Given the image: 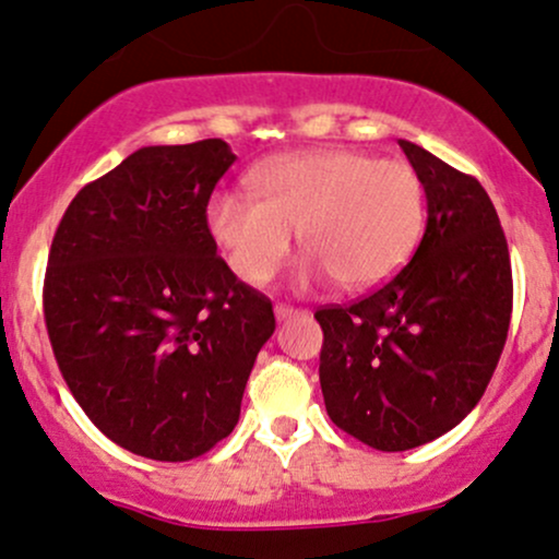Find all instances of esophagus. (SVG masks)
Wrapping results in <instances>:
<instances>
[{
  "label": "esophagus",
  "mask_w": 559,
  "mask_h": 559,
  "mask_svg": "<svg viewBox=\"0 0 559 559\" xmlns=\"http://www.w3.org/2000/svg\"><path fill=\"white\" fill-rule=\"evenodd\" d=\"M301 310H297V307H288V305H275V318L278 320H288L294 316H299Z\"/></svg>",
  "instance_id": "obj_1"
}]
</instances>
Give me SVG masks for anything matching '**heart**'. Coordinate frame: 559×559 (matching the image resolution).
<instances>
[{
    "label": "heart",
    "instance_id": "obj_1",
    "mask_svg": "<svg viewBox=\"0 0 559 559\" xmlns=\"http://www.w3.org/2000/svg\"><path fill=\"white\" fill-rule=\"evenodd\" d=\"M252 194L210 197L207 230L243 284L262 286L284 265L297 230L305 281L370 288L413 254L426 191L413 165L352 150L273 157L249 173Z\"/></svg>",
    "mask_w": 559,
    "mask_h": 559
}]
</instances>
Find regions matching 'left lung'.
<instances>
[{
	"mask_svg": "<svg viewBox=\"0 0 559 559\" xmlns=\"http://www.w3.org/2000/svg\"><path fill=\"white\" fill-rule=\"evenodd\" d=\"M400 146L428 202L413 260L368 297L316 312L329 418L381 452L428 444L476 407L512 312L510 252L484 186Z\"/></svg>",
	"mask_w": 559,
	"mask_h": 559,
	"instance_id": "obj_1",
	"label": "left lung"
}]
</instances>
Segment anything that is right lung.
<instances>
[{
    "mask_svg": "<svg viewBox=\"0 0 559 559\" xmlns=\"http://www.w3.org/2000/svg\"><path fill=\"white\" fill-rule=\"evenodd\" d=\"M234 159L223 139L141 146L83 186L49 249L44 320L68 389L107 439L159 463L234 431L275 331L204 221Z\"/></svg>",
    "mask_w": 559,
    "mask_h": 559,
    "instance_id": "right-lung-1",
    "label": "right lung"
}]
</instances>
